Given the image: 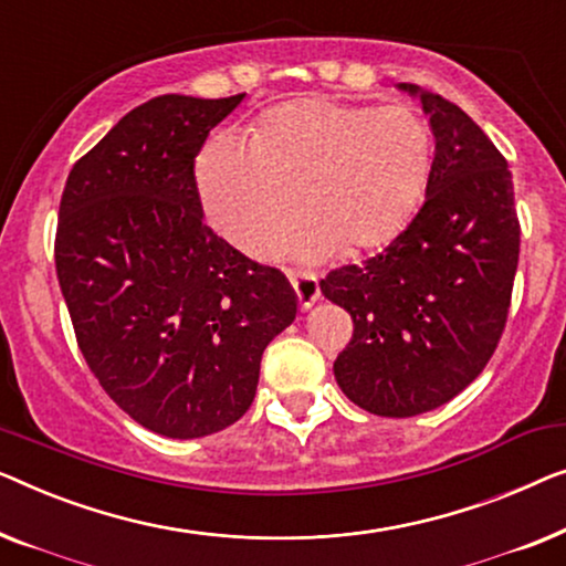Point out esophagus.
Here are the masks:
<instances>
[{
    "mask_svg": "<svg viewBox=\"0 0 566 566\" xmlns=\"http://www.w3.org/2000/svg\"><path fill=\"white\" fill-rule=\"evenodd\" d=\"M290 284L294 294H297V302L302 310H307L317 297H321V284H317V276L313 272H305V269H290Z\"/></svg>",
    "mask_w": 566,
    "mask_h": 566,
    "instance_id": "obj_1",
    "label": "esophagus"
}]
</instances>
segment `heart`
Returning <instances> with one entry per match:
<instances>
[{
  "label": "heart",
  "mask_w": 566,
  "mask_h": 566,
  "mask_svg": "<svg viewBox=\"0 0 566 566\" xmlns=\"http://www.w3.org/2000/svg\"><path fill=\"white\" fill-rule=\"evenodd\" d=\"M431 130L405 105L361 107L313 97L269 113L251 143L218 135L202 150L200 195L212 228L245 253L286 241L321 259L336 241L369 249L392 235L426 189Z\"/></svg>",
  "instance_id": "1"
}]
</instances>
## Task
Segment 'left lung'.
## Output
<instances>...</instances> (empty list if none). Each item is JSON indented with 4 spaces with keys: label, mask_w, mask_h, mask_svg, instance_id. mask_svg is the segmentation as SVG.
Returning a JSON list of instances; mask_svg holds the SVG:
<instances>
[{
    "label": "left lung",
    "mask_w": 566,
    "mask_h": 566,
    "mask_svg": "<svg viewBox=\"0 0 566 566\" xmlns=\"http://www.w3.org/2000/svg\"><path fill=\"white\" fill-rule=\"evenodd\" d=\"M400 86L436 135L426 202L387 249L321 282L354 321L333 364L338 387L385 418L439 408L480 377L505 331L521 251L505 156L453 102Z\"/></svg>",
    "instance_id": "1"
}]
</instances>
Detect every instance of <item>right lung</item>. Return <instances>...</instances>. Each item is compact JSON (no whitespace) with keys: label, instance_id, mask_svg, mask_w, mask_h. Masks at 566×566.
<instances>
[{"label":"right lung","instance_id":"right-lung-1","mask_svg":"<svg viewBox=\"0 0 566 566\" xmlns=\"http://www.w3.org/2000/svg\"><path fill=\"white\" fill-rule=\"evenodd\" d=\"M245 94H164L127 113L63 187L55 274L76 344L135 423L200 439L251 408L261 354L297 315L274 266L202 220L195 161Z\"/></svg>","mask_w":566,"mask_h":566}]
</instances>
